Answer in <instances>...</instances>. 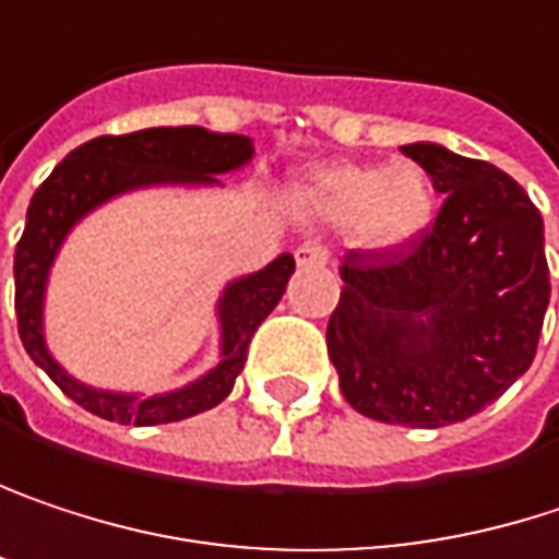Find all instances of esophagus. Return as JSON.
Instances as JSON below:
<instances>
[{"instance_id": "34e87169", "label": "esophagus", "mask_w": 559, "mask_h": 559, "mask_svg": "<svg viewBox=\"0 0 559 559\" xmlns=\"http://www.w3.org/2000/svg\"><path fill=\"white\" fill-rule=\"evenodd\" d=\"M296 260H299V266H321L328 260V250L318 245V241H306V245L296 250Z\"/></svg>"}]
</instances>
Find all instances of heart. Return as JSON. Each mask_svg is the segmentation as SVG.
I'll return each mask as SVG.
<instances>
[{"mask_svg": "<svg viewBox=\"0 0 559 559\" xmlns=\"http://www.w3.org/2000/svg\"><path fill=\"white\" fill-rule=\"evenodd\" d=\"M299 205L328 225H350L357 245L395 250L415 241L435 215V186L415 164H331L296 186Z\"/></svg>", "mask_w": 559, "mask_h": 559, "instance_id": "obj_1", "label": "heart"}]
</instances>
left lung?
Instances as JSON below:
<instances>
[{
	"label": "left lung",
	"instance_id": "left-lung-1",
	"mask_svg": "<svg viewBox=\"0 0 559 559\" xmlns=\"http://www.w3.org/2000/svg\"><path fill=\"white\" fill-rule=\"evenodd\" d=\"M435 192L431 228L395 250H347L328 357L367 418L444 428L483 412L534 360L550 270L522 186L441 144L402 147Z\"/></svg>",
	"mask_w": 559,
	"mask_h": 559
}]
</instances>
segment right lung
Segmentation results:
<instances>
[{
	"instance_id": "obj_1",
	"label": "right lung",
	"mask_w": 559,
	"mask_h": 559,
	"mask_svg": "<svg viewBox=\"0 0 559 559\" xmlns=\"http://www.w3.org/2000/svg\"><path fill=\"white\" fill-rule=\"evenodd\" d=\"M253 157V144L245 134H215L195 124L182 128H144L134 134H103L76 151H70L53 174L47 176L28 205L25 235L15 247V314L19 334L37 367L60 385L76 405L118 425H170L192 418L199 412L215 408L228 399L238 373L245 370L247 347L260 321L276 309L286 293V283L296 270L293 253L276 257L260 273L228 283L218 299L222 321V360L215 370L199 377L167 395L141 399L134 392H108L93 389L63 373V367L50 357L44 344V286L50 263L70 228L93 212L96 205L141 186H209L218 182L215 174H228L245 167Z\"/></svg>"
}]
</instances>
